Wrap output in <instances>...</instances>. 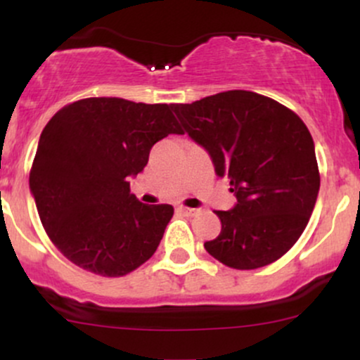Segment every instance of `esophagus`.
Listing matches in <instances>:
<instances>
[{
    "instance_id": "34e87169",
    "label": "esophagus",
    "mask_w": 360,
    "mask_h": 360,
    "mask_svg": "<svg viewBox=\"0 0 360 360\" xmlns=\"http://www.w3.org/2000/svg\"><path fill=\"white\" fill-rule=\"evenodd\" d=\"M177 210H179L181 213L188 214V217H194V214L200 212V210H196V208H188V206H179V208H177Z\"/></svg>"
}]
</instances>
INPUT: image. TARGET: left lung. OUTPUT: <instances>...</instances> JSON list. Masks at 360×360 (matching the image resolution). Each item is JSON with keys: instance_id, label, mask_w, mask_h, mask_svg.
<instances>
[{"instance_id": "obj_1", "label": "left lung", "mask_w": 360, "mask_h": 360, "mask_svg": "<svg viewBox=\"0 0 360 360\" xmlns=\"http://www.w3.org/2000/svg\"><path fill=\"white\" fill-rule=\"evenodd\" d=\"M172 108L237 196L230 212H217L221 232L205 242L206 252L240 271L283 257L307 229L320 189L315 146L303 120L272 98L243 89Z\"/></svg>"}]
</instances>
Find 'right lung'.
Here are the masks:
<instances>
[{
	"label": "right lung",
	"instance_id": "obj_1",
	"mask_svg": "<svg viewBox=\"0 0 360 360\" xmlns=\"http://www.w3.org/2000/svg\"><path fill=\"white\" fill-rule=\"evenodd\" d=\"M171 108L84 98L45 125L30 189L49 238L84 271L120 278L159 247L174 208L140 203L127 177L143 171L155 142L184 134Z\"/></svg>",
	"mask_w": 360,
	"mask_h": 360
}]
</instances>
